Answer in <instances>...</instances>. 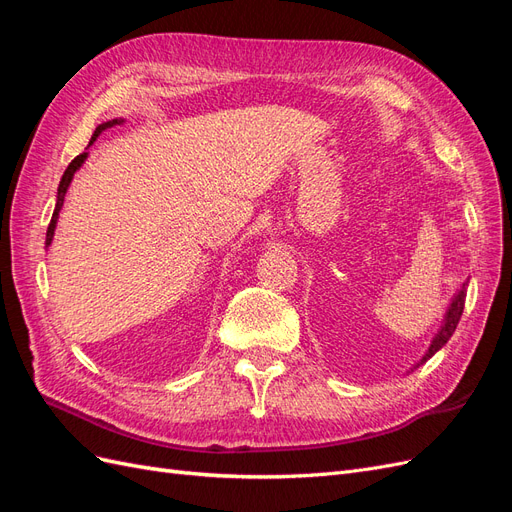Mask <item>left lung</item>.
I'll return each mask as SVG.
<instances>
[{
	"label": "left lung",
	"instance_id": "left-lung-1",
	"mask_svg": "<svg viewBox=\"0 0 512 512\" xmlns=\"http://www.w3.org/2000/svg\"><path fill=\"white\" fill-rule=\"evenodd\" d=\"M466 292H468V288H466V284H463L461 290L457 292V297L453 299L451 307H448L446 318H444V327L440 329V333L436 335V339H433V342H431L429 352L423 356V363H425L427 359H431V356L436 354V352L448 342V339H451V335L455 333L457 324H459V318H461V314H463V303H466Z\"/></svg>",
	"mask_w": 512,
	"mask_h": 512
}]
</instances>
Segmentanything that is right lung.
<instances>
[{"mask_svg":"<svg viewBox=\"0 0 512 512\" xmlns=\"http://www.w3.org/2000/svg\"><path fill=\"white\" fill-rule=\"evenodd\" d=\"M121 123H123V119H113V121H106V123H102V126H98V128H96L94 136H91L89 145L96 141V136H98L100 132H104V130H108V128H113V126H121ZM85 158H87V153H81V156H76V158L68 164L64 177H61V181H59L57 205H55V211H53V218H51L49 230H46V245H51V241H53V235H55V224H57V215H59L61 207H64V196H66V190H68V185H70V181H72V177H74V173H76V168H79V166L85 162Z\"/></svg>","mask_w":512,"mask_h":512,"instance_id":"add662e5","label":"right lung"}]
</instances>
